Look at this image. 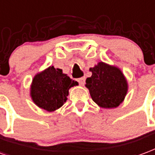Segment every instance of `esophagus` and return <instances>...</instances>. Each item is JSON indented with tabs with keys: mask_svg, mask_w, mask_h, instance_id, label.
I'll return each mask as SVG.
<instances>
[{
	"mask_svg": "<svg viewBox=\"0 0 155 155\" xmlns=\"http://www.w3.org/2000/svg\"><path fill=\"white\" fill-rule=\"evenodd\" d=\"M77 81L79 82V84H80L81 85H84V82H85V77L79 78L77 80Z\"/></svg>",
	"mask_w": 155,
	"mask_h": 155,
	"instance_id": "34e87169",
	"label": "esophagus"
}]
</instances>
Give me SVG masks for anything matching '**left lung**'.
Instances as JSON below:
<instances>
[{"label": "left lung", "instance_id": "left-lung-1", "mask_svg": "<svg viewBox=\"0 0 155 155\" xmlns=\"http://www.w3.org/2000/svg\"><path fill=\"white\" fill-rule=\"evenodd\" d=\"M89 71L92 75L86 79L85 86L94 102L104 108L118 107L127 92V82L121 71L104 62Z\"/></svg>", "mask_w": 155, "mask_h": 155}]
</instances>
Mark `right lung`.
Masks as SVG:
<instances>
[{
    "label": "right lung",
    "mask_w": 155,
    "mask_h": 155,
    "mask_svg": "<svg viewBox=\"0 0 155 155\" xmlns=\"http://www.w3.org/2000/svg\"><path fill=\"white\" fill-rule=\"evenodd\" d=\"M61 69L50 66L44 71L35 75L31 85V97L37 106L52 112L66 102L69 89L77 85Z\"/></svg>",
    "instance_id": "add662e5"
}]
</instances>
